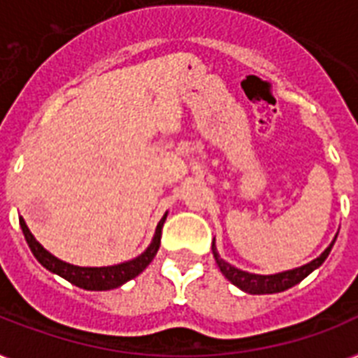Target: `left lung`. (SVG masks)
Instances as JSON below:
<instances>
[{
    "instance_id": "1",
    "label": "left lung",
    "mask_w": 358,
    "mask_h": 358,
    "mask_svg": "<svg viewBox=\"0 0 358 358\" xmlns=\"http://www.w3.org/2000/svg\"><path fill=\"white\" fill-rule=\"evenodd\" d=\"M336 239H333V243L329 245L327 249L323 250L322 255L317 256L316 260L308 262L305 266L295 267V269H289V271H282V273H275V275H255V273H247L241 271L238 267L230 266L229 262H224L217 252V247H215V239H213L212 243V252L213 258L217 262L219 269L223 273L224 277L229 278L230 282L238 286L239 289H243L247 294H255V295H262V294H278V292H284V289L292 288L295 284H299L301 280L305 277H308L314 269L322 266L325 258L329 256L331 249H333V245Z\"/></svg>"
}]
</instances>
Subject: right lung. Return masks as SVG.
<instances>
[{"label": "right lung", "instance_id": "1", "mask_svg": "<svg viewBox=\"0 0 358 358\" xmlns=\"http://www.w3.org/2000/svg\"><path fill=\"white\" fill-rule=\"evenodd\" d=\"M165 219H167V213H165L162 217V221L157 223L156 234L152 238V243L148 245V249H146L143 255H139L137 258H134V260L122 262V264L108 267H80L59 260V258H55L52 252H48V250L36 241L35 236L31 234L29 229H27V224H25V221L22 217H20V227H22V232H24L25 241L29 245L31 252L35 255L36 260L41 262L46 269H50L52 273H57L59 277L66 278L69 282L76 284L78 288L102 292V289L119 288L124 282H128V280L137 277L139 273H143V269H146V266L154 260V256H156L157 249H159V243H162V229L163 223H165Z\"/></svg>", "mask_w": 358, "mask_h": 358}]
</instances>
